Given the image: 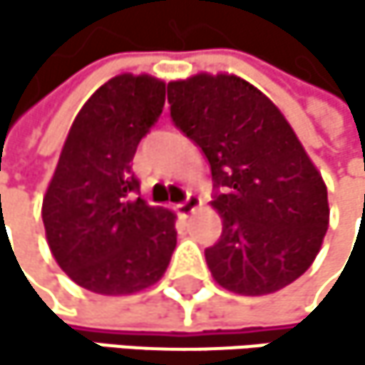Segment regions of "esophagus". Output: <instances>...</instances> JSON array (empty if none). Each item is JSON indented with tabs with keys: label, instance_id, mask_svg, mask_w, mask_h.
<instances>
[{
	"label": "esophagus",
	"instance_id": "obj_1",
	"mask_svg": "<svg viewBox=\"0 0 365 365\" xmlns=\"http://www.w3.org/2000/svg\"><path fill=\"white\" fill-rule=\"evenodd\" d=\"M199 205H201V199L195 197V195H190L184 203H179V205H177V215L186 219V217H190V215L195 212V210H197Z\"/></svg>",
	"mask_w": 365,
	"mask_h": 365
}]
</instances>
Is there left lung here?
<instances>
[{"instance_id":"obj_1","label":"left lung","mask_w":365,"mask_h":365,"mask_svg":"<svg viewBox=\"0 0 365 365\" xmlns=\"http://www.w3.org/2000/svg\"><path fill=\"white\" fill-rule=\"evenodd\" d=\"M170 115L210 162L219 188V243L205 250L212 278L241 296L298 280L329 227V192L282 111L234 74L168 83Z\"/></svg>"}]
</instances>
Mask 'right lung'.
Returning a JSON list of instances; mask_svg holds the SVG:
<instances>
[{"label": "right lung", "instance_id": "obj_1", "mask_svg": "<svg viewBox=\"0 0 365 365\" xmlns=\"http://www.w3.org/2000/svg\"><path fill=\"white\" fill-rule=\"evenodd\" d=\"M166 83L118 74L98 87L74 118L41 217L58 267L101 296H131L155 284L177 245L175 212L133 199L131 162L158 122Z\"/></svg>", "mask_w": 365, "mask_h": 365}]
</instances>
